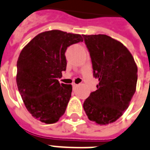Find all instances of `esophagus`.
I'll return each instance as SVG.
<instances>
[{
	"label": "esophagus",
	"instance_id": "34e87169",
	"mask_svg": "<svg viewBox=\"0 0 150 150\" xmlns=\"http://www.w3.org/2000/svg\"><path fill=\"white\" fill-rule=\"evenodd\" d=\"M77 86V84H76V83H73V88H75Z\"/></svg>",
	"mask_w": 150,
	"mask_h": 150
}]
</instances>
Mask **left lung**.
<instances>
[{"mask_svg": "<svg viewBox=\"0 0 150 150\" xmlns=\"http://www.w3.org/2000/svg\"><path fill=\"white\" fill-rule=\"evenodd\" d=\"M92 63L97 90L83 107L98 125L116 121L127 110L136 89L138 68L132 54L119 41L105 34L82 35Z\"/></svg>", "mask_w": 150, "mask_h": 150, "instance_id": "8db88e82", "label": "left lung"}]
</instances>
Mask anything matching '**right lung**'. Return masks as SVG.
<instances>
[{
    "instance_id": "right-lung-1",
    "label": "right lung",
    "mask_w": 150,
    "mask_h": 150,
    "mask_svg": "<svg viewBox=\"0 0 150 150\" xmlns=\"http://www.w3.org/2000/svg\"><path fill=\"white\" fill-rule=\"evenodd\" d=\"M82 41L80 34L54 30L37 35L22 50L16 83L27 110L41 122L53 124L64 114L72 86L58 78L67 69V47Z\"/></svg>"
}]
</instances>
